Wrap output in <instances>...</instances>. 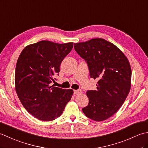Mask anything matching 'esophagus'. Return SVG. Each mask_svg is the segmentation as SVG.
Returning a JSON list of instances; mask_svg holds the SVG:
<instances>
[{"mask_svg":"<svg viewBox=\"0 0 148 148\" xmlns=\"http://www.w3.org/2000/svg\"><path fill=\"white\" fill-rule=\"evenodd\" d=\"M82 93V91L81 90H76L74 91V95H79V94Z\"/></svg>","mask_w":148,"mask_h":148,"instance_id":"esophagus-1","label":"esophagus"}]
</instances>
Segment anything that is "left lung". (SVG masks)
Listing matches in <instances>:
<instances>
[{
	"instance_id": "left-lung-1",
	"label": "left lung",
	"mask_w": 148,
	"mask_h": 148,
	"mask_svg": "<svg viewBox=\"0 0 148 148\" xmlns=\"http://www.w3.org/2000/svg\"><path fill=\"white\" fill-rule=\"evenodd\" d=\"M74 49L86 62L90 77L99 80L96 90L86 92L89 103L82 111L94 121L106 120L118 111L130 92L129 62L120 49L103 39L75 43Z\"/></svg>"
}]
</instances>
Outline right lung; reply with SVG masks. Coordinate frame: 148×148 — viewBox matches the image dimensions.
I'll use <instances>...</instances> for the list:
<instances>
[{
  "mask_svg": "<svg viewBox=\"0 0 148 148\" xmlns=\"http://www.w3.org/2000/svg\"><path fill=\"white\" fill-rule=\"evenodd\" d=\"M73 42L58 44L42 40L21 51L15 70L16 92L30 114L42 121L60 116L73 91L51 86L59 75L60 65L73 48Z\"/></svg>",
  "mask_w": 148,
  "mask_h": 148,
  "instance_id": "obj_1",
  "label": "right lung"
}]
</instances>
